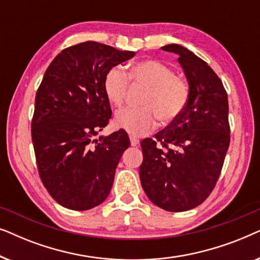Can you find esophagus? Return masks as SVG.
I'll return each instance as SVG.
<instances>
[{
  "mask_svg": "<svg viewBox=\"0 0 260 260\" xmlns=\"http://www.w3.org/2000/svg\"><path fill=\"white\" fill-rule=\"evenodd\" d=\"M130 143H131V145H133V147H136V145L140 144V140H138V138H136V137H134V136H130Z\"/></svg>",
  "mask_w": 260,
  "mask_h": 260,
  "instance_id": "esophagus-1",
  "label": "esophagus"
}]
</instances>
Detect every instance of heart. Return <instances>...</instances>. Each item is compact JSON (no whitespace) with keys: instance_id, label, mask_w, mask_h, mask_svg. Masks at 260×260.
<instances>
[{"instance_id":"obj_1","label":"heart","mask_w":260,"mask_h":260,"mask_svg":"<svg viewBox=\"0 0 260 260\" xmlns=\"http://www.w3.org/2000/svg\"><path fill=\"white\" fill-rule=\"evenodd\" d=\"M129 81L134 86L147 88L141 101V109H124L116 113L115 125L133 136H143L155 129L158 118L170 123L181 115L189 98V87L176 76L169 65L156 59L141 60L130 66L125 74L113 67L103 83L104 93L116 108L125 102Z\"/></svg>"}]
</instances>
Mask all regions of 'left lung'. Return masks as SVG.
I'll return each instance as SVG.
<instances>
[{
    "mask_svg": "<svg viewBox=\"0 0 260 260\" xmlns=\"http://www.w3.org/2000/svg\"><path fill=\"white\" fill-rule=\"evenodd\" d=\"M163 51L179 55L189 98L168 126L141 142L142 187L152 204L169 212L198 207L214 189L230 147L229 99L207 62L180 45Z\"/></svg>",
    "mask_w": 260,
    "mask_h": 260,
    "instance_id": "obj_1",
    "label": "left lung"
}]
</instances>
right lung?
Masks as SVG:
<instances>
[{
  "instance_id": "add662e5",
  "label": "right lung",
  "mask_w": 260,
  "mask_h": 260,
  "mask_svg": "<svg viewBox=\"0 0 260 260\" xmlns=\"http://www.w3.org/2000/svg\"><path fill=\"white\" fill-rule=\"evenodd\" d=\"M134 55L86 41L62 49L46 70L35 95L31 141L42 183L62 207L87 211L111 190L129 136L120 129L101 142L93 137L112 115L103 88L106 73Z\"/></svg>"
}]
</instances>
